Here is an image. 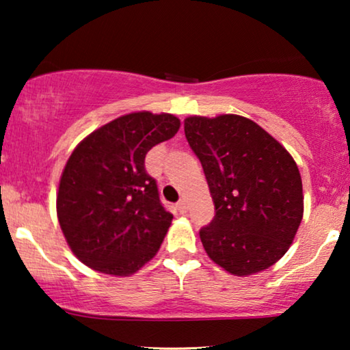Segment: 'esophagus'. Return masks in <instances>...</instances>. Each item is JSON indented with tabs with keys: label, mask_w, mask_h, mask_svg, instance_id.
I'll use <instances>...</instances> for the list:
<instances>
[{
	"label": "esophagus",
	"mask_w": 350,
	"mask_h": 350,
	"mask_svg": "<svg viewBox=\"0 0 350 350\" xmlns=\"http://www.w3.org/2000/svg\"><path fill=\"white\" fill-rule=\"evenodd\" d=\"M176 210H178L180 213L188 212V204H186L185 199H181V200H178V202H176Z\"/></svg>",
	"instance_id": "esophagus-1"
}]
</instances>
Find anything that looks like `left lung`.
I'll list each match as a JSON object with an SVG mask.
<instances>
[{
  "label": "left lung",
  "instance_id": "8db88e82",
  "mask_svg": "<svg viewBox=\"0 0 350 350\" xmlns=\"http://www.w3.org/2000/svg\"><path fill=\"white\" fill-rule=\"evenodd\" d=\"M215 217L199 231L207 255L223 269L250 275L288 250L303 219V183L290 152L265 129L237 114L185 119Z\"/></svg>",
  "mask_w": 350,
  "mask_h": 350
}]
</instances>
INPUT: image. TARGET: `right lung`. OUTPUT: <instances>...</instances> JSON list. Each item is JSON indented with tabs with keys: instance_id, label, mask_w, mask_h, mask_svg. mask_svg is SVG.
Segmentation results:
<instances>
[{
	"instance_id": "add662e5",
	"label": "right lung",
	"mask_w": 350,
	"mask_h": 350,
	"mask_svg": "<svg viewBox=\"0 0 350 350\" xmlns=\"http://www.w3.org/2000/svg\"><path fill=\"white\" fill-rule=\"evenodd\" d=\"M178 129L174 114L131 113L97 129L71 152L60 178L57 217L85 266L129 275L159 250L174 215L162 205L145 157Z\"/></svg>"
}]
</instances>
